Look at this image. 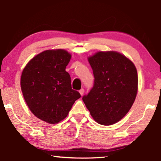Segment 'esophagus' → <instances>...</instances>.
I'll list each match as a JSON object with an SVG mask.
<instances>
[{
  "mask_svg": "<svg viewBox=\"0 0 161 161\" xmlns=\"http://www.w3.org/2000/svg\"><path fill=\"white\" fill-rule=\"evenodd\" d=\"M80 94H81V96H82V95H83L84 93V89H81L80 90Z\"/></svg>",
  "mask_w": 161,
  "mask_h": 161,
  "instance_id": "obj_1",
  "label": "esophagus"
}]
</instances>
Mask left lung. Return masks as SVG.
<instances>
[{
  "label": "left lung",
  "instance_id": "left-lung-1",
  "mask_svg": "<svg viewBox=\"0 0 161 161\" xmlns=\"http://www.w3.org/2000/svg\"><path fill=\"white\" fill-rule=\"evenodd\" d=\"M94 85L82 97L97 123L108 126L129 112L138 90L137 70L133 62L116 52H99L89 58Z\"/></svg>",
  "mask_w": 161,
  "mask_h": 161
}]
</instances>
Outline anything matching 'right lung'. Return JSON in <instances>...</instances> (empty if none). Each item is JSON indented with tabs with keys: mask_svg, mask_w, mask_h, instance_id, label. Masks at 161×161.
Returning <instances> with one entry per match:
<instances>
[{
	"mask_svg": "<svg viewBox=\"0 0 161 161\" xmlns=\"http://www.w3.org/2000/svg\"><path fill=\"white\" fill-rule=\"evenodd\" d=\"M70 59L64 50H46L32 58L22 73L21 89L30 110L49 124L66 118L81 97L72 89L70 75L65 71Z\"/></svg>",
	"mask_w": 161,
	"mask_h": 161,
	"instance_id": "obj_1",
	"label": "right lung"
}]
</instances>
